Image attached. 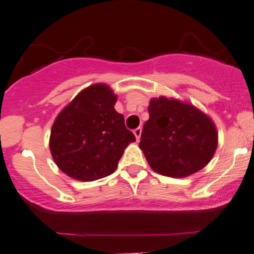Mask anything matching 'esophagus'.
I'll list each match as a JSON object with an SVG mask.
<instances>
[{"label": "esophagus", "instance_id": "obj_1", "mask_svg": "<svg viewBox=\"0 0 254 254\" xmlns=\"http://www.w3.org/2000/svg\"><path fill=\"white\" fill-rule=\"evenodd\" d=\"M134 135H135V137H136L137 141H139L140 136H141V127H136V129L134 130Z\"/></svg>", "mask_w": 254, "mask_h": 254}]
</instances>
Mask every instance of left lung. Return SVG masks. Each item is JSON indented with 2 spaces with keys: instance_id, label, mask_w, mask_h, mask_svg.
Segmentation results:
<instances>
[{
  "instance_id": "left-lung-1",
  "label": "left lung",
  "mask_w": 254,
  "mask_h": 254,
  "mask_svg": "<svg viewBox=\"0 0 254 254\" xmlns=\"http://www.w3.org/2000/svg\"><path fill=\"white\" fill-rule=\"evenodd\" d=\"M140 149L155 172L186 177L200 171L217 149L212 120L190 103L160 97L150 100Z\"/></svg>"
}]
</instances>
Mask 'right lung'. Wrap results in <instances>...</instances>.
Returning <instances> with one entry per match:
<instances>
[{
	"label": "right lung",
	"instance_id": "obj_1",
	"mask_svg": "<svg viewBox=\"0 0 254 254\" xmlns=\"http://www.w3.org/2000/svg\"><path fill=\"white\" fill-rule=\"evenodd\" d=\"M117 95L107 84L83 89L56 118L49 149L62 171L79 181L109 176L135 136L114 109Z\"/></svg>",
	"mask_w": 254,
	"mask_h": 254
}]
</instances>
